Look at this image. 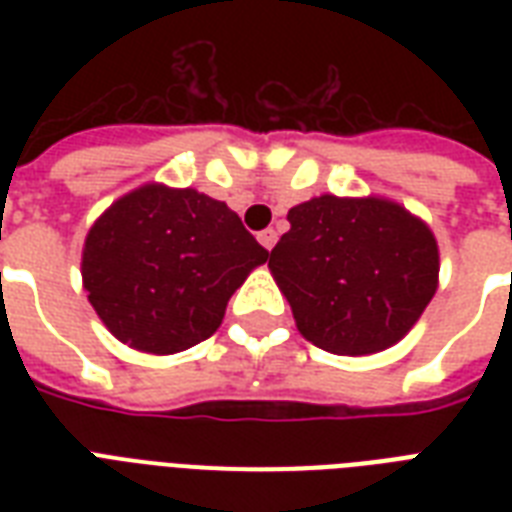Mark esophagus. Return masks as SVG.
I'll list each match as a JSON object with an SVG mask.
<instances>
[{
	"label": "esophagus",
	"instance_id": "esophagus-1",
	"mask_svg": "<svg viewBox=\"0 0 512 512\" xmlns=\"http://www.w3.org/2000/svg\"><path fill=\"white\" fill-rule=\"evenodd\" d=\"M276 239H279V233L273 231V228H265V231L257 233V241H260V244H263V247L268 249V252H271V249H273Z\"/></svg>",
	"mask_w": 512,
	"mask_h": 512
}]
</instances>
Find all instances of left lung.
I'll use <instances>...</instances> for the list:
<instances>
[{"label": "left lung", "mask_w": 512, "mask_h": 512, "mask_svg": "<svg viewBox=\"0 0 512 512\" xmlns=\"http://www.w3.org/2000/svg\"><path fill=\"white\" fill-rule=\"evenodd\" d=\"M287 220L268 268L313 345L337 356L390 348L436 295V239L393 201L319 196Z\"/></svg>", "instance_id": "1"}]
</instances>
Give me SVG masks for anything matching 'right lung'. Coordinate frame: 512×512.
<instances>
[{
	"mask_svg": "<svg viewBox=\"0 0 512 512\" xmlns=\"http://www.w3.org/2000/svg\"><path fill=\"white\" fill-rule=\"evenodd\" d=\"M265 260L223 201L151 183L92 225L82 276L111 335L167 356L215 335L231 295Z\"/></svg>",
	"mask_w": 512,
	"mask_h": 512,
	"instance_id": "1",
	"label": "right lung"
}]
</instances>
